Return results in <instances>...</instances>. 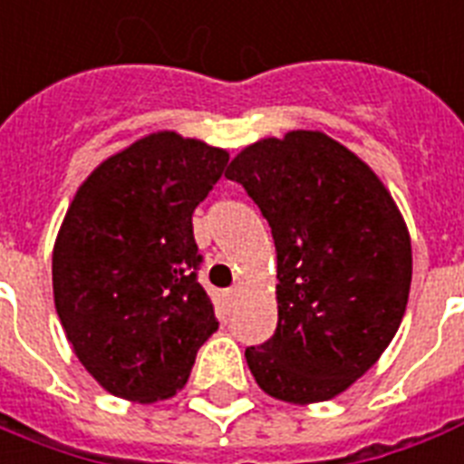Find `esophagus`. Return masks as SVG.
Instances as JSON below:
<instances>
[{
	"mask_svg": "<svg viewBox=\"0 0 464 464\" xmlns=\"http://www.w3.org/2000/svg\"><path fill=\"white\" fill-rule=\"evenodd\" d=\"M237 295H239V290H237V287H232V290H227V302H235Z\"/></svg>",
	"mask_w": 464,
	"mask_h": 464,
	"instance_id": "esophagus-1",
	"label": "esophagus"
}]
</instances>
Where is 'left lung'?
<instances>
[{
    "instance_id": "1",
    "label": "left lung",
    "mask_w": 464,
    "mask_h": 464,
    "mask_svg": "<svg viewBox=\"0 0 464 464\" xmlns=\"http://www.w3.org/2000/svg\"><path fill=\"white\" fill-rule=\"evenodd\" d=\"M225 177L268 220L277 254V328L246 347L263 391L324 402L369 372L405 316L412 246L392 196L321 131L244 148Z\"/></svg>"
}]
</instances>
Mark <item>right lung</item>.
Masks as SVG:
<instances>
[{
	"mask_svg": "<svg viewBox=\"0 0 464 464\" xmlns=\"http://www.w3.org/2000/svg\"><path fill=\"white\" fill-rule=\"evenodd\" d=\"M227 160L201 140L153 133L102 162L66 210L54 306L81 364L117 398L174 395L218 331L191 215Z\"/></svg>",
	"mask_w": 464,
	"mask_h": 464,
	"instance_id": "obj_1",
	"label": "right lung"
}]
</instances>
